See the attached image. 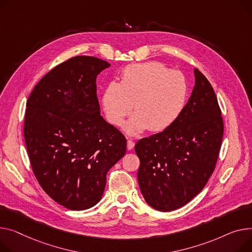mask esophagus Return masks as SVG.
<instances>
[{"label":"esophagus","instance_id":"esophagus-1","mask_svg":"<svg viewBox=\"0 0 252 252\" xmlns=\"http://www.w3.org/2000/svg\"><path fill=\"white\" fill-rule=\"evenodd\" d=\"M126 147H127V150H131L133 147H135V142L131 141V140H127Z\"/></svg>","mask_w":252,"mask_h":252}]
</instances>
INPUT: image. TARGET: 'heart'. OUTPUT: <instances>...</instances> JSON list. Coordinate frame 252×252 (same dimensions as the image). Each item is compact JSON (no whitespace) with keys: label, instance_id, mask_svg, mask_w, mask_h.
Segmentation results:
<instances>
[{"label":"heart","instance_id":"heart-1","mask_svg":"<svg viewBox=\"0 0 252 252\" xmlns=\"http://www.w3.org/2000/svg\"><path fill=\"white\" fill-rule=\"evenodd\" d=\"M188 92L182 73L149 62L126 65L120 83L111 82L105 87L101 102L107 121L116 126L124 125L133 105L136 114L126 129L138 135L147 128L157 132L171 126L186 106Z\"/></svg>","mask_w":252,"mask_h":252}]
</instances>
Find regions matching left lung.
Instances as JSON below:
<instances>
[{"instance_id":"1","label":"left lung","mask_w":252,"mask_h":252,"mask_svg":"<svg viewBox=\"0 0 252 252\" xmlns=\"http://www.w3.org/2000/svg\"><path fill=\"white\" fill-rule=\"evenodd\" d=\"M194 76L191 96L176 122L135 146L141 191L161 212L177 210L202 191L219 158L222 111L208 79L197 69Z\"/></svg>"}]
</instances>
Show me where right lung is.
<instances>
[{"instance_id":"right-lung-1","label":"right lung","mask_w":252,"mask_h":252,"mask_svg":"<svg viewBox=\"0 0 252 252\" xmlns=\"http://www.w3.org/2000/svg\"><path fill=\"white\" fill-rule=\"evenodd\" d=\"M110 65L78 56L49 71L26 103L24 139L42 189L64 208L82 211L102 197L106 174L126 151L121 130L100 115L97 75Z\"/></svg>"}]
</instances>
